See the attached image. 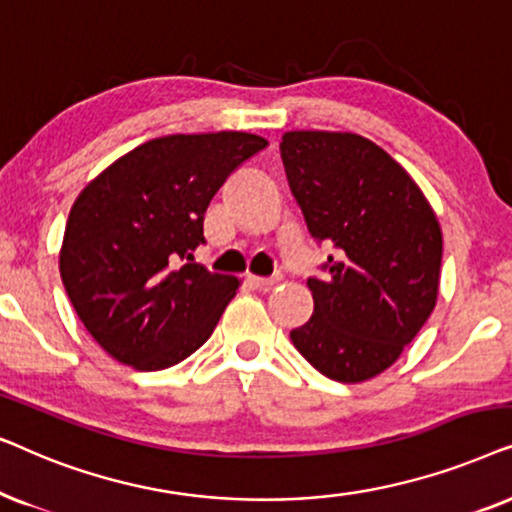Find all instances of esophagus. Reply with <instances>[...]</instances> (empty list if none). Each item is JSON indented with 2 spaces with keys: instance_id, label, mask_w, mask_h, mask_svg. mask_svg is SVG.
<instances>
[{
  "instance_id": "obj_1",
  "label": "esophagus",
  "mask_w": 512,
  "mask_h": 512,
  "mask_svg": "<svg viewBox=\"0 0 512 512\" xmlns=\"http://www.w3.org/2000/svg\"><path fill=\"white\" fill-rule=\"evenodd\" d=\"M245 281H248V283L252 285V288H257V290H269V288H274L276 283H281L283 276H281V274H274V276H269V278L248 276V278H245Z\"/></svg>"
}]
</instances>
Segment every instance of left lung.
<instances>
[{"label":"left lung","mask_w":512,"mask_h":512,"mask_svg":"<svg viewBox=\"0 0 512 512\" xmlns=\"http://www.w3.org/2000/svg\"><path fill=\"white\" fill-rule=\"evenodd\" d=\"M290 192L316 243L335 248L311 276L313 316L292 344L325 377L356 384L398 360L438 299L442 231L407 170L356 133L290 131Z\"/></svg>","instance_id":"left-lung-1"}]
</instances>
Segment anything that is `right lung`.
I'll use <instances>...</instances> for the list:
<instances>
[{
    "instance_id": "right-lung-1",
    "label": "right lung",
    "mask_w": 512,
    "mask_h": 512,
    "mask_svg": "<svg viewBox=\"0 0 512 512\" xmlns=\"http://www.w3.org/2000/svg\"><path fill=\"white\" fill-rule=\"evenodd\" d=\"M260 135H166L95 177L67 217L60 278L91 337L119 363L166 370L206 344L238 278L192 262L203 215Z\"/></svg>"
}]
</instances>
